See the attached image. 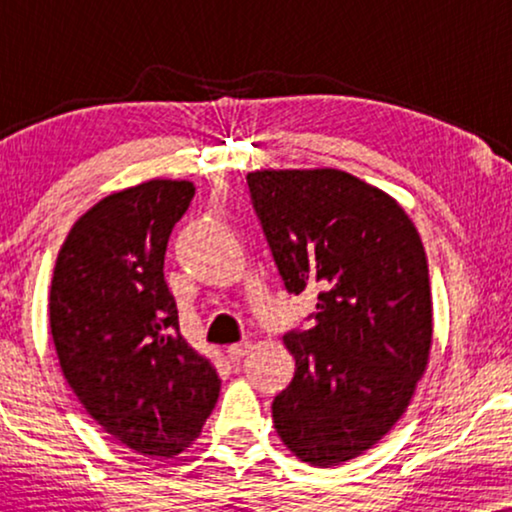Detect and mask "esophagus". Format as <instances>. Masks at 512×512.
Returning <instances> with one entry per match:
<instances>
[{"instance_id": "obj_1", "label": "esophagus", "mask_w": 512, "mask_h": 512, "mask_svg": "<svg viewBox=\"0 0 512 512\" xmlns=\"http://www.w3.org/2000/svg\"><path fill=\"white\" fill-rule=\"evenodd\" d=\"M249 349H251L249 342H240V345H230L226 349V354H228L230 361H240V359H244V354H247Z\"/></svg>"}]
</instances>
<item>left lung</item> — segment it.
Returning a JSON list of instances; mask_svg holds the SVG:
<instances>
[{"label": "left lung", "mask_w": 512, "mask_h": 512, "mask_svg": "<svg viewBox=\"0 0 512 512\" xmlns=\"http://www.w3.org/2000/svg\"><path fill=\"white\" fill-rule=\"evenodd\" d=\"M247 184L286 291H319L312 326L284 335L296 373L272 401L275 429L305 464L338 466L387 436L429 366L422 237L389 193L333 167Z\"/></svg>", "instance_id": "8db88e82"}]
</instances>
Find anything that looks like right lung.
<instances>
[{"label":"right lung","mask_w":512,"mask_h":512,"mask_svg":"<svg viewBox=\"0 0 512 512\" xmlns=\"http://www.w3.org/2000/svg\"><path fill=\"white\" fill-rule=\"evenodd\" d=\"M195 186L151 179L102 198L55 261L48 321L62 375L111 438L170 459L200 436L221 380L179 333L163 265Z\"/></svg>","instance_id":"add662e5"}]
</instances>
